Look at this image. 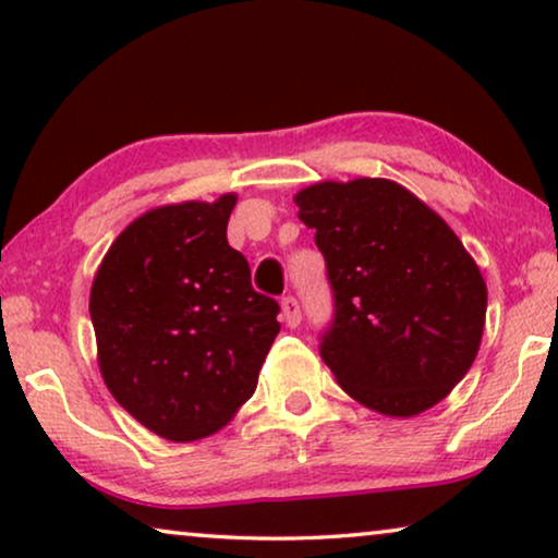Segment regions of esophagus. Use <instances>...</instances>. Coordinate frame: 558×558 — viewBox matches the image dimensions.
Returning <instances> with one entry per match:
<instances>
[{
    "mask_svg": "<svg viewBox=\"0 0 558 558\" xmlns=\"http://www.w3.org/2000/svg\"><path fill=\"white\" fill-rule=\"evenodd\" d=\"M281 315H284L289 327H296L302 323V307H300V302H296V296L289 294L281 300Z\"/></svg>",
    "mask_w": 558,
    "mask_h": 558,
    "instance_id": "34e87169",
    "label": "esophagus"
}]
</instances>
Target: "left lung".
<instances>
[{
    "mask_svg": "<svg viewBox=\"0 0 558 558\" xmlns=\"http://www.w3.org/2000/svg\"><path fill=\"white\" fill-rule=\"evenodd\" d=\"M332 289L319 355L342 391L388 416L445 399L475 361L487 289L437 213L391 180L296 193Z\"/></svg>",
    "mask_w": 558,
    "mask_h": 558,
    "instance_id": "8db88e82",
    "label": "left lung"
}]
</instances>
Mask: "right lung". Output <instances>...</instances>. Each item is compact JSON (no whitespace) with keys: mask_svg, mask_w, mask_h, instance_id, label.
Here are the masks:
<instances>
[{"mask_svg":"<svg viewBox=\"0 0 558 558\" xmlns=\"http://www.w3.org/2000/svg\"><path fill=\"white\" fill-rule=\"evenodd\" d=\"M235 195L165 205L113 241L90 289L98 365L113 399L149 432L193 441L256 391L279 335V302L251 287L228 246Z\"/></svg>","mask_w":558,"mask_h":558,"instance_id":"1","label":"right lung"}]
</instances>
